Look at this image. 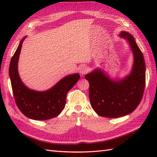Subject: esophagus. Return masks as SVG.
Returning a JSON list of instances; mask_svg holds the SVG:
<instances>
[{
	"mask_svg": "<svg viewBox=\"0 0 157 157\" xmlns=\"http://www.w3.org/2000/svg\"><path fill=\"white\" fill-rule=\"evenodd\" d=\"M79 69V73H80L82 75L86 74V73H88L89 71V68L86 65H82Z\"/></svg>",
	"mask_w": 157,
	"mask_h": 157,
	"instance_id": "34e87169",
	"label": "esophagus"
}]
</instances>
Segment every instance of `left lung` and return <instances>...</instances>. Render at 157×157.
<instances>
[{
	"instance_id": "obj_1",
	"label": "left lung",
	"mask_w": 157,
	"mask_h": 157,
	"mask_svg": "<svg viewBox=\"0 0 157 157\" xmlns=\"http://www.w3.org/2000/svg\"><path fill=\"white\" fill-rule=\"evenodd\" d=\"M119 36L126 40L134 55L131 72L121 79L113 80L101 69L85 75L90 84V101L100 116L117 118L130 114L140 102L146 84V66L142 53L134 38L127 32Z\"/></svg>"
}]
</instances>
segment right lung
Here are the masks:
<instances>
[{"label":"right lung","mask_w":157,"mask_h":157,"mask_svg":"<svg viewBox=\"0 0 157 157\" xmlns=\"http://www.w3.org/2000/svg\"><path fill=\"white\" fill-rule=\"evenodd\" d=\"M26 36L19 42L9 65L13 96L17 106L23 115L34 120H47L58 116L64 109L66 96L80 75L78 73L69 75L46 91H36L28 88L20 78L18 61L22 44Z\"/></svg>","instance_id":"obj_1"}]
</instances>
